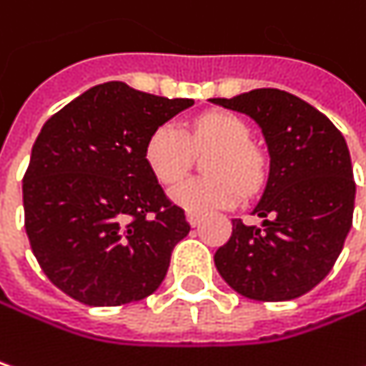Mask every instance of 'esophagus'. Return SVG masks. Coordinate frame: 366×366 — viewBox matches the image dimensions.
<instances>
[{
  "mask_svg": "<svg viewBox=\"0 0 366 366\" xmlns=\"http://www.w3.org/2000/svg\"><path fill=\"white\" fill-rule=\"evenodd\" d=\"M187 222H189L192 227H197V224L202 222V217H199L197 212H187Z\"/></svg>",
  "mask_w": 366,
  "mask_h": 366,
  "instance_id": "esophagus-1",
  "label": "esophagus"
}]
</instances>
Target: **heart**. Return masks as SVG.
Returning a JSON list of instances; mask_svg holds the SVG:
<instances>
[{
	"instance_id": "b5f03b06",
	"label": "heart",
	"mask_w": 366,
	"mask_h": 366,
	"mask_svg": "<svg viewBox=\"0 0 366 366\" xmlns=\"http://www.w3.org/2000/svg\"><path fill=\"white\" fill-rule=\"evenodd\" d=\"M249 142L248 124L229 112L197 117L189 131L174 122L158 124L145 139L144 158L149 172L164 185L177 183L192 164L194 149L214 147L206 170L210 177L179 183L170 197L189 212H210L242 202L244 187L254 192L264 179V160Z\"/></svg>"
}]
</instances>
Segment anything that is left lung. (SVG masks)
Returning <instances> with one entry per match:
<instances>
[{
  "mask_svg": "<svg viewBox=\"0 0 366 366\" xmlns=\"http://www.w3.org/2000/svg\"><path fill=\"white\" fill-rule=\"evenodd\" d=\"M212 104L248 114L271 156L264 194L252 214L262 229L233 219L217 249L221 277L260 302L300 298L333 269L352 227L356 185L344 135L304 99L281 89H254Z\"/></svg>",
  "mask_w": 366,
  "mask_h": 366,
  "instance_id": "obj_1",
  "label": "left lung"
}]
</instances>
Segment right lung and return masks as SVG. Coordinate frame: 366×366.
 <instances>
[{"label": "right lung", "mask_w": 366, "mask_h": 366, "mask_svg": "<svg viewBox=\"0 0 366 366\" xmlns=\"http://www.w3.org/2000/svg\"><path fill=\"white\" fill-rule=\"evenodd\" d=\"M194 106L110 81L49 118L22 179L24 229L47 279L89 306L154 294L189 233L144 158L147 135Z\"/></svg>", "instance_id": "add662e5"}]
</instances>
